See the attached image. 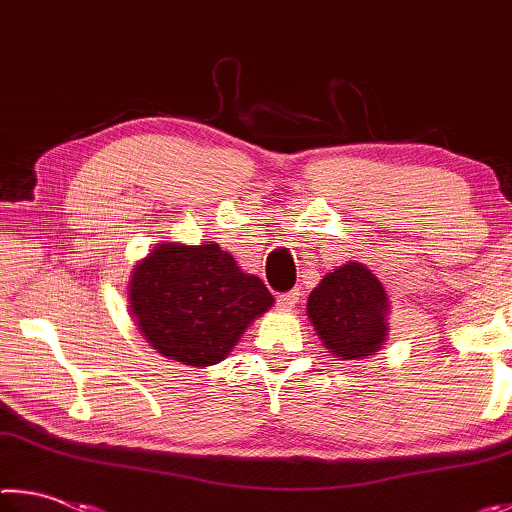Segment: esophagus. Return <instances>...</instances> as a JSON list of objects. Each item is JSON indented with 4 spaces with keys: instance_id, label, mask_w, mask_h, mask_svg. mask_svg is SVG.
<instances>
[{
    "instance_id": "34e87169",
    "label": "esophagus",
    "mask_w": 512,
    "mask_h": 512,
    "mask_svg": "<svg viewBox=\"0 0 512 512\" xmlns=\"http://www.w3.org/2000/svg\"><path fill=\"white\" fill-rule=\"evenodd\" d=\"M300 302V291H289V293H282L280 298H277V307L280 311H291Z\"/></svg>"
}]
</instances>
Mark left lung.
I'll list each match as a JSON object with an SVG mask.
<instances>
[{"instance_id":"left-lung-1","label":"left lung","mask_w":512,"mask_h":512,"mask_svg":"<svg viewBox=\"0 0 512 512\" xmlns=\"http://www.w3.org/2000/svg\"><path fill=\"white\" fill-rule=\"evenodd\" d=\"M388 309L384 284L354 259L327 273L307 300L311 325L336 361L368 359L384 348Z\"/></svg>"}]
</instances>
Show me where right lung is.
I'll return each instance as SVG.
<instances>
[{
	"instance_id": "obj_1",
	"label": "right lung",
	"mask_w": 512,
	"mask_h": 512,
	"mask_svg": "<svg viewBox=\"0 0 512 512\" xmlns=\"http://www.w3.org/2000/svg\"><path fill=\"white\" fill-rule=\"evenodd\" d=\"M266 284L214 241L158 244L135 264L128 311L162 357L207 368L223 361L255 318L273 307Z\"/></svg>"
}]
</instances>
